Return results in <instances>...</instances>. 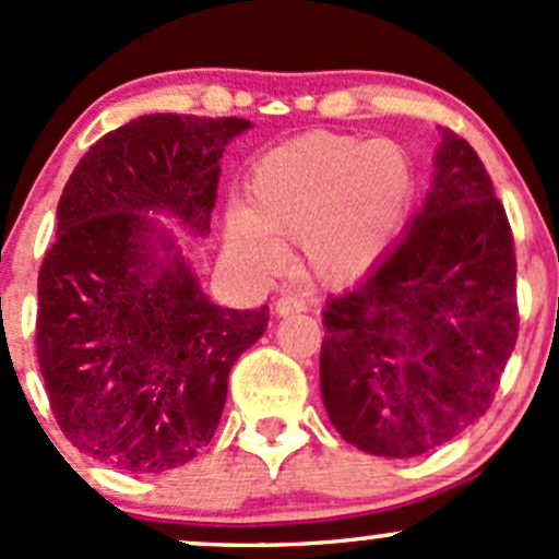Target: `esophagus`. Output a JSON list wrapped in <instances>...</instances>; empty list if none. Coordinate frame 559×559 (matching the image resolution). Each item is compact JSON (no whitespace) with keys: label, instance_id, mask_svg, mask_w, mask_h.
Instances as JSON below:
<instances>
[{"label":"esophagus","instance_id":"34e87169","mask_svg":"<svg viewBox=\"0 0 559 559\" xmlns=\"http://www.w3.org/2000/svg\"><path fill=\"white\" fill-rule=\"evenodd\" d=\"M305 310H307L305 301L297 299V297H292V294H284V297L275 301V316H281V318L297 316V312H305Z\"/></svg>","mask_w":559,"mask_h":559}]
</instances>
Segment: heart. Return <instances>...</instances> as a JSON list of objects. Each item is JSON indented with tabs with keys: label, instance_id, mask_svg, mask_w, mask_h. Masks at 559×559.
Wrapping results in <instances>:
<instances>
[{
	"label": "heart",
	"instance_id": "heart-1",
	"mask_svg": "<svg viewBox=\"0 0 559 559\" xmlns=\"http://www.w3.org/2000/svg\"><path fill=\"white\" fill-rule=\"evenodd\" d=\"M418 197V165L396 141L307 133L265 152L249 176V207L226 210V247L247 273L281 262L299 241L301 265L323 286L376 271Z\"/></svg>",
	"mask_w": 559,
	"mask_h": 559
}]
</instances>
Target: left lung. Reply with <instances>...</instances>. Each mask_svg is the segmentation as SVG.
Instances as JSON below:
<instances>
[{"label":"left lung","mask_w":559,"mask_h":559,"mask_svg":"<svg viewBox=\"0 0 559 559\" xmlns=\"http://www.w3.org/2000/svg\"><path fill=\"white\" fill-rule=\"evenodd\" d=\"M439 131L431 189L400 243L323 312L325 413L378 457H418L473 426L518 342L504 207L476 150Z\"/></svg>","instance_id":"obj_1"}]
</instances>
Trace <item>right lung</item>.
Masks as SVG:
<instances>
[{
	"mask_svg": "<svg viewBox=\"0 0 559 559\" xmlns=\"http://www.w3.org/2000/svg\"><path fill=\"white\" fill-rule=\"evenodd\" d=\"M241 118L144 115L102 136L62 189L38 273L36 355L66 439L126 473L194 460L221 423L228 373L267 329L199 286L170 217L210 234L221 157Z\"/></svg>",
	"mask_w": 559,
	"mask_h": 559,
	"instance_id": "1",
	"label": "right lung"
}]
</instances>
